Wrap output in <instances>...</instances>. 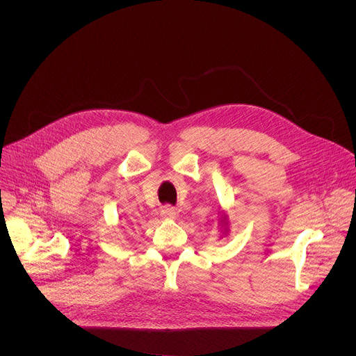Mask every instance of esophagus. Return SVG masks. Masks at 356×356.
I'll return each mask as SVG.
<instances>
[{"label":"esophagus","instance_id":"esophagus-1","mask_svg":"<svg viewBox=\"0 0 356 356\" xmlns=\"http://www.w3.org/2000/svg\"><path fill=\"white\" fill-rule=\"evenodd\" d=\"M162 216H163L165 218H168V220H176L177 211H176L172 206H166V207H163V210H162Z\"/></svg>","mask_w":356,"mask_h":356}]
</instances>
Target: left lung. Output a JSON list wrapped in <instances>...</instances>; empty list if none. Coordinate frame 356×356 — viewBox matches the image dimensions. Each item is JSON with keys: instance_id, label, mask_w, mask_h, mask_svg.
Here are the masks:
<instances>
[{"instance_id": "obj_1", "label": "left lung", "mask_w": 356, "mask_h": 356, "mask_svg": "<svg viewBox=\"0 0 356 356\" xmlns=\"http://www.w3.org/2000/svg\"><path fill=\"white\" fill-rule=\"evenodd\" d=\"M220 218H218V232H220V238L227 236L229 234V217L225 211L218 213Z\"/></svg>"}]
</instances>
